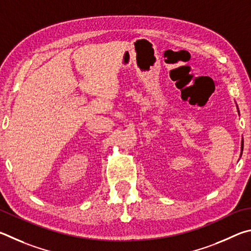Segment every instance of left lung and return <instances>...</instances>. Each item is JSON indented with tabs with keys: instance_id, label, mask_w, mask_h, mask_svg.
Listing matches in <instances>:
<instances>
[{
	"instance_id": "left-lung-1",
	"label": "left lung",
	"mask_w": 251,
	"mask_h": 251,
	"mask_svg": "<svg viewBox=\"0 0 251 251\" xmlns=\"http://www.w3.org/2000/svg\"><path fill=\"white\" fill-rule=\"evenodd\" d=\"M243 148H244V142L241 143V150H243Z\"/></svg>"
}]
</instances>
